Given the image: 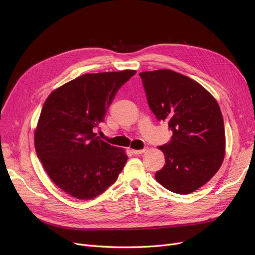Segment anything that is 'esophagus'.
<instances>
[{
	"instance_id": "obj_1",
	"label": "esophagus",
	"mask_w": 255,
	"mask_h": 255,
	"mask_svg": "<svg viewBox=\"0 0 255 255\" xmlns=\"http://www.w3.org/2000/svg\"><path fill=\"white\" fill-rule=\"evenodd\" d=\"M145 151H146V149L144 148V149H141V150H132V153L134 155H140V154L144 153Z\"/></svg>"
}]
</instances>
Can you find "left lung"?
<instances>
[{"instance_id":"1","label":"left lung","mask_w":255,"mask_h":255,"mask_svg":"<svg viewBox=\"0 0 255 255\" xmlns=\"http://www.w3.org/2000/svg\"><path fill=\"white\" fill-rule=\"evenodd\" d=\"M146 101L172 136L159 146L165 157L156 180L169 191L188 194L211 180L220 168L225 151L220 107L198 83L171 70L139 73Z\"/></svg>"}]
</instances>
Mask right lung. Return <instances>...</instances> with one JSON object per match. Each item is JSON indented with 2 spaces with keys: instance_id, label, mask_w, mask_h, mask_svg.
Returning a JSON list of instances; mask_svg holds the SVG:
<instances>
[{
  "instance_id": "add662e5",
  "label": "right lung",
  "mask_w": 255,
  "mask_h": 255,
  "mask_svg": "<svg viewBox=\"0 0 255 255\" xmlns=\"http://www.w3.org/2000/svg\"><path fill=\"white\" fill-rule=\"evenodd\" d=\"M134 70L84 74L53 91L44 102L35 131V149L59 188L92 199L113 185L127 155L97 136L116 94Z\"/></svg>"
}]
</instances>
